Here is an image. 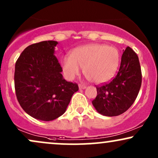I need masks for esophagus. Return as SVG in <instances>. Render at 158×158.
I'll use <instances>...</instances> for the list:
<instances>
[{"instance_id": "34e87169", "label": "esophagus", "mask_w": 158, "mask_h": 158, "mask_svg": "<svg viewBox=\"0 0 158 158\" xmlns=\"http://www.w3.org/2000/svg\"><path fill=\"white\" fill-rule=\"evenodd\" d=\"M79 89H85V88H86V86H85V85H84L79 84Z\"/></svg>"}]
</instances>
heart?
I'll return each mask as SVG.
<instances>
[{
    "label": "heart",
    "mask_w": 158,
    "mask_h": 158,
    "mask_svg": "<svg viewBox=\"0 0 158 158\" xmlns=\"http://www.w3.org/2000/svg\"><path fill=\"white\" fill-rule=\"evenodd\" d=\"M119 52L117 48L106 44H91L78 48L70 56L61 61L64 73L73 79L83 68L85 77L97 84L106 82L113 77L118 68Z\"/></svg>",
    "instance_id": "b5f03b06"
}]
</instances>
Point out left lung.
<instances>
[{"mask_svg":"<svg viewBox=\"0 0 158 158\" xmlns=\"http://www.w3.org/2000/svg\"><path fill=\"white\" fill-rule=\"evenodd\" d=\"M142 83V73L138 56L127 47L121 58L117 76L100 86L92 104L99 114L115 117L126 112L135 101Z\"/></svg>","mask_w":158,"mask_h":158,"instance_id":"8db88e82","label":"left lung"}]
</instances>
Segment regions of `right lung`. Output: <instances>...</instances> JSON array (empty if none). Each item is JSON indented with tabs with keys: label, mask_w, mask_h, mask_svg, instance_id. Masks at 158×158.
I'll use <instances>...</instances> for the list:
<instances>
[{
	"label": "right lung",
	"mask_w": 158,
	"mask_h": 158,
	"mask_svg": "<svg viewBox=\"0 0 158 158\" xmlns=\"http://www.w3.org/2000/svg\"><path fill=\"white\" fill-rule=\"evenodd\" d=\"M58 42L44 41L24 49L15 63L16 97L23 110L33 118L53 120L64 113L77 83L63 78L60 64L54 55Z\"/></svg>",
	"instance_id": "add662e5"
}]
</instances>
